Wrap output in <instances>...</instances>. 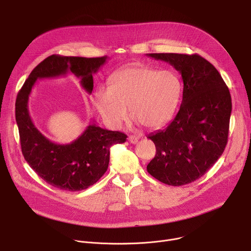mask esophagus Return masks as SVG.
Returning a JSON list of instances; mask_svg holds the SVG:
<instances>
[{"label": "esophagus", "instance_id": "obj_1", "mask_svg": "<svg viewBox=\"0 0 251 251\" xmlns=\"http://www.w3.org/2000/svg\"><path fill=\"white\" fill-rule=\"evenodd\" d=\"M138 140H139V136H136V135L129 136V141H130V143H132V144H136Z\"/></svg>", "mask_w": 251, "mask_h": 251}]
</instances>
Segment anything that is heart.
I'll return each instance as SVG.
<instances>
[{
	"label": "heart",
	"mask_w": 251,
	"mask_h": 251,
	"mask_svg": "<svg viewBox=\"0 0 251 251\" xmlns=\"http://www.w3.org/2000/svg\"><path fill=\"white\" fill-rule=\"evenodd\" d=\"M181 94V83L170 71L143 65H128L112 75L109 86L94 92V107L110 128L121 127L129 116L147 128L171 119Z\"/></svg>",
	"instance_id": "obj_1"
}]
</instances>
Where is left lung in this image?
Returning a JSON list of instances; mask_svg holds the SVG:
<instances>
[{"instance_id":"left-lung-1","label":"left lung","mask_w":251,"mask_h":251,"mask_svg":"<svg viewBox=\"0 0 251 251\" xmlns=\"http://www.w3.org/2000/svg\"><path fill=\"white\" fill-rule=\"evenodd\" d=\"M182 75L183 100L164 129L150 134L156 156L147 171L160 182L184 186L203 176L225 151L231 97L217 68L199 54L147 53Z\"/></svg>"}]
</instances>
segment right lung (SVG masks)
I'll return each mask as SVG.
<instances>
[{"mask_svg": "<svg viewBox=\"0 0 251 251\" xmlns=\"http://www.w3.org/2000/svg\"><path fill=\"white\" fill-rule=\"evenodd\" d=\"M106 60L107 56L87 58L52 54L33 68L18 93L16 121L23 155L30 168L52 187L77 192L94 185L108 168L111 146L124 143L127 136L102 129L92 122L76 140L69 144H56L32 123L27 108L28 96L38 79L56 78L68 73L80 78L82 88L90 94L92 75Z\"/></svg>", "mask_w": 251, "mask_h": 251, "instance_id": "right-lung-1", "label": "right lung"}]
</instances>
